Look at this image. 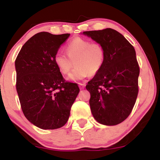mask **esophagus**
Wrapping results in <instances>:
<instances>
[{
    "label": "esophagus",
    "instance_id": "obj_1",
    "mask_svg": "<svg viewBox=\"0 0 160 160\" xmlns=\"http://www.w3.org/2000/svg\"><path fill=\"white\" fill-rule=\"evenodd\" d=\"M79 87H80V89H83L84 87H85V84L80 82V83H79Z\"/></svg>",
    "mask_w": 160,
    "mask_h": 160
}]
</instances>
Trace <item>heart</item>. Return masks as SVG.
Listing matches in <instances>:
<instances>
[{"instance_id":"1","label":"heart","mask_w":160,"mask_h":160,"mask_svg":"<svg viewBox=\"0 0 160 160\" xmlns=\"http://www.w3.org/2000/svg\"><path fill=\"white\" fill-rule=\"evenodd\" d=\"M66 54L57 51L54 55V62L62 74H70L71 80H80L88 74H95L102 69L105 62L106 54L104 47L99 43H92L89 40L76 38L66 46Z\"/></svg>"}]
</instances>
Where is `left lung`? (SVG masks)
Returning <instances> with one entry per match:
<instances>
[{"label":"left lung","mask_w":160,"mask_h":160,"mask_svg":"<svg viewBox=\"0 0 160 160\" xmlns=\"http://www.w3.org/2000/svg\"><path fill=\"white\" fill-rule=\"evenodd\" d=\"M105 50L102 69L88 82L92 113L99 123L115 126L132 111L138 94L140 73L133 46L112 28L84 32Z\"/></svg>","instance_id":"1"}]
</instances>
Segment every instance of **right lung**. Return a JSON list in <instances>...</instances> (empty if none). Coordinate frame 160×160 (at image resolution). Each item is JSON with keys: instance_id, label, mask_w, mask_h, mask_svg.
<instances>
[{"instance_id": "right-lung-1", "label": "right lung", "mask_w": 160, "mask_h": 160, "mask_svg": "<svg viewBox=\"0 0 160 160\" xmlns=\"http://www.w3.org/2000/svg\"><path fill=\"white\" fill-rule=\"evenodd\" d=\"M70 34L40 32L22 47L15 62L16 90L27 120L43 129L65 126L80 89L62 77L54 55Z\"/></svg>"}]
</instances>
